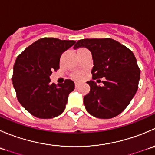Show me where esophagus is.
I'll list each match as a JSON object with an SVG mask.
<instances>
[{
	"label": "esophagus",
	"mask_w": 155,
	"mask_h": 155,
	"mask_svg": "<svg viewBox=\"0 0 155 155\" xmlns=\"http://www.w3.org/2000/svg\"><path fill=\"white\" fill-rule=\"evenodd\" d=\"M79 84L78 83V82H75V87H76V88H77V87H79Z\"/></svg>",
	"instance_id": "obj_1"
}]
</instances>
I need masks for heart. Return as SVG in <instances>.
I'll list each match as a JSON object with an SVG mask.
<instances>
[{
    "mask_svg": "<svg viewBox=\"0 0 155 155\" xmlns=\"http://www.w3.org/2000/svg\"><path fill=\"white\" fill-rule=\"evenodd\" d=\"M73 78L74 79H76V80H79V79H82V74L79 72H76V73H74L73 74Z\"/></svg>",
    "mask_w": 155,
    "mask_h": 155,
    "instance_id": "heart-1",
    "label": "heart"
}]
</instances>
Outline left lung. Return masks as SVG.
I'll use <instances>...</instances> for the list:
<instances>
[{"mask_svg":"<svg viewBox=\"0 0 155 155\" xmlns=\"http://www.w3.org/2000/svg\"><path fill=\"white\" fill-rule=\"evenodd\" d=\"M85 47L93 58L90 92L84 97L88 113L98 118H112L123 112L136 94L140 70L132 51L111 38L84 39L74 49ZM104 78L102 87L94 80Z\"/></svg>","mask_w":155,"mask_h":155,"instance_id":"8db88e82","label":"left lung"}]
</instances>
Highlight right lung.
<instances>
[{
    "mask_svg": "<svg viewBox=\"0 0 155 155\" xmlns=\"http://www.w3.org/2000/svg\"><path fill=\"white\" fill-rule=\"evenodd\" d=\"M76 42L41 38L30 45L15 60L12 85L17 99L29 113L39 118H52L64 111L74 82L51 83L53 70L59 69L62 53Z\"/></svg>",
    "mask_w": 155,
    "mask_h": 155,
    "instance_id": "obj_1",
    "label": "right lung"
}]
</instances>
